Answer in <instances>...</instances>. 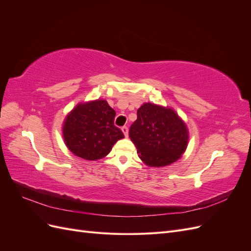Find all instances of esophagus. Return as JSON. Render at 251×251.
<instances>
[{"mask_svg": "<svg viewBox=\"0 0 251 251\" xmlns=\"http://www.w3.org/2000/svg\"><path fill=\"white\" fill-rule=\"evenodd\" d=\"M121 131H123V133H124V135H125V137H127V134H128L127 127H126V126H123V128H121Z\"/></svg>", "mask_w": 251, "mask_h": 251, "instance_id": "34e87169", "label": "esophagus"}]
</instances>
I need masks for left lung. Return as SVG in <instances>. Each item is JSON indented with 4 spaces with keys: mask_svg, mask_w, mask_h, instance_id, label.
Instances as JSON below:
<instances>
[{
    "mask_svg": "<svg viewBox=\"0 0 251 251\" xmlns=\"http://www.w3.org/2000/svg\"><path fill=\"white\" fill-rule=\"evenodd\" d=\"M144 164L162 168L176 162L188 143L185 123L170 107L144 102L137 110V119L128 132Z\"/></svg>",
    "mask_w": 251,
    "mask_h": 251,
    "instance_id": "obj_1",
    "label": "left lung"
}]
</instances>
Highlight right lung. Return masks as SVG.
I'll list each match as a JSON object with an SVG mask.
<instances>
[{
	"instance_id": "obj_1",
	"label": "right lung",
	"mask_w": 251,
	"mask_h": 251,
	"mask_svg": "<svg viewBox=\"0 0 251 251\" xmlns=\"http://www.w3.org/2000/svg\"><path fill=\"white\" fill-rule=\"evenodd\" d=\"M116 113L107 100L80 102L68 114L63 125L66 147L85 160H98L107 156L114 144L125 138L114 126Z\"/></svg>"
}]
</instances>
